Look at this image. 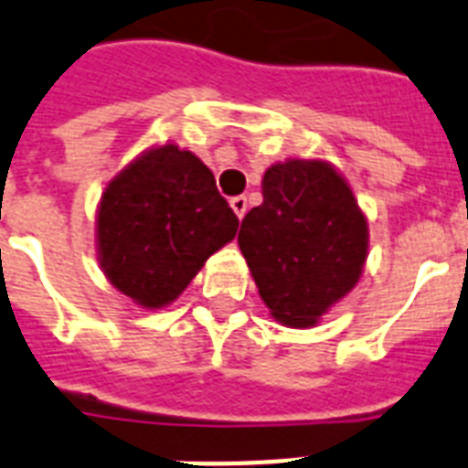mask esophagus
Returning a JSON list of instances; mask_svg holds the SVG:
<instances>
[{"label":"esophagus","instance_id":"obj_1","mask_svg":"<svg viewBox=\"0 0 468 468\" xmlns=\"http://www.w3.org/2000/svg\"><path fill=\"white\" fill-rule=\"evenodd\" d=\"M230 208H233L235 216L242 221V216L247 214V197H233V199H230Z\"/></svg>","mask_w":468,"mask_h":468}]
</instances>
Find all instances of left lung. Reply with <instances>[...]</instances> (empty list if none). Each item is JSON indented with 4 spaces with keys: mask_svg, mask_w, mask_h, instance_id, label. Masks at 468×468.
Masks as SVG:
<instances>
[{
    "mask_svg": "<svg viewBox=\"0 0 468 468\" xmlns=\"http://www.w3.org/2000/svg\"><path fill=\"white\" fill-rule=\"evenodd\" d=\"M238 245L276 322L307 329L363 276L370 230L344 175L322 158H286L261 177Z\"/></svg>",
    "mask_w": 468,
    "mask_h": 468,
    "instance_id": "8db88e82",
    "label": "left lung"
}]
</instances>
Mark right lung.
I'll use <instances>...</instances> for the list:
<instances>
[{"mask_svg":"<svg viewBox=\"0 0 468 468\" xmlns=\"http://www.w3.org/2000/svg\"><path fill=\"white\" fill-rule=\"evenodd\" d=\"M238 233L214 173L177 144L146 148L108 182L96 211L105 279L144 310L170 305Z\"/></svg>","mask_w":468,"mask_h":468,"instance_id":"obj_1","label":"right lung"}]
</instances>
